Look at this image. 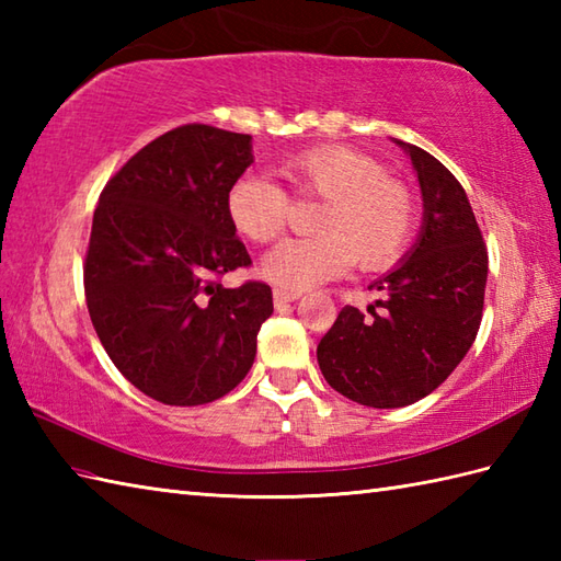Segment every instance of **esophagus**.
Masks as SVG:
<instances>
[{
  "label": "esophagus",
  "mask_w": 561,
  "mask_h": 561,
  "mask_svg": "<svg viewBox=\"0 0 561 561\" xmlns=\"http://www.w3.org/2000/svg\"><path fill=\"white\" fill-rule=\"evenodd\" d=\"M299 296H301L299 291H289V289H274L272 291V299H274V306H277V308L296 301V299H299Z\"/></svg>",
  "instance_id": "1"
}]
</instances>
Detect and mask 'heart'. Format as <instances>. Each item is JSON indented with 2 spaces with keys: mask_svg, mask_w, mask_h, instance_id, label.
Returning a JSON list of instances; mask_svg holds the SVG:
<instances>
[{
  "mask_svg": "<svg viewBox=\"0 0 561 561\" xmlns=\"http://www.w3.org/2000/svg\"><path fill=\"white\" fill-rule=\"evenodd\" d=\"M282 173L306 195L325 199L316 238H289L262 260V274L282 289L304 291L362 270L398 262L414 231V199L386 165L350 147H320L284 163ZM226 217L245 241L270 243L284 231L289 195L260 173H245L226 193Z\"/></svg>",
  "mask_w": 561,
  "mask_h": 561,
  "instance_id": "b5f03b06",
  "label": "heart"
}]
</instances>
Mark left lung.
Returning <instances> with one entry per match:
<instances>
[{"instance_id":"8db88e82","label":"left lung","mask_w":561,"mask_h":561,"mask_svg":"<svg viewBox=\"0 0 561 561\" xmlns=\"http://www.w3.org/2000/svg\"><path fill=\"white\" fill-rule=\"evenodd\" d=\"M420 181L424 217L414 245L398 267L371 287L368 306H344L318 344L328 383L366 408L392 410L426 398L453 374L478 337L486 248L470 199L444 163L404 145Z\"/></svg>"}]
</instances>
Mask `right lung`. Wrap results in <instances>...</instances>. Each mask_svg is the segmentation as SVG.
Wrapping results in <instances>:
<instances>
[{
  "label": "right lung",
  "instance_id": "1",
  "mask_svg": "<svg viewBox=\"0 0 561 561\" xmlns=\"http://www.w3.org/2000/svg\"><path fill=\"white\" fill-rule=\"evenodd\" d=\"M253 163V137L183 125L139 149L93 211L83 289L96 335L129 383L175 408L231 392L255 362L272 289L221 274L250 255L226 193Z\"/></svg>",
  "mask_w": 561,
  "mask_h": 561
}]
</instances>
